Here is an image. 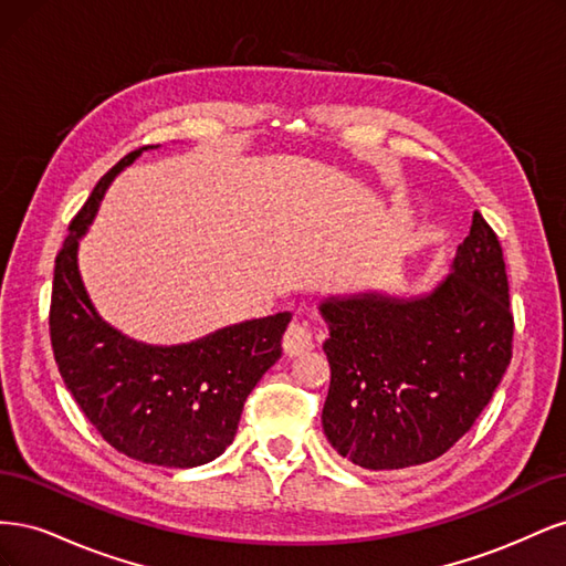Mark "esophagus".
I'll list each match as a JSON object with an SVG mask.
<instances>
[{
	"label": "esophagus",
	"instance_id": "esophagus-1",
	"mask_svg": "<svg viewBox=\"0 0 566 566\" xmlns=\"http://www.w3.org/2000/svg\"><path fill=\"white\" fill-rule=\"evenodd\" d=\"M318 345V333L314 328V323L295 318L287 325V331L283 335V349L287 356H300L304 352H310Z\"/></svg>",
	"mask_w": 566,
	"mask_h": 566
}]
</instances>
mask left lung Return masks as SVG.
I'll use <instances>...</instances> for the list:
<instances>
[{
    "label": "left lung",
    "mask_w": 566,
    "mask_h": 566,
    "mask_svg": "<svg viewBox=\"0 0 566 566\" xmlns=\"http://www.w3.org/2000/svg\"><path fill=\"white\" fill-rule=\"evenodd\" d=\"M321 314L331 323L323 432L366 470L413 468L447 453L482 416L512 358L503 248L479 212L451 276L430 295L328 300Z\"/></svg>",
    "instance_id": "1"
}]
</instances>
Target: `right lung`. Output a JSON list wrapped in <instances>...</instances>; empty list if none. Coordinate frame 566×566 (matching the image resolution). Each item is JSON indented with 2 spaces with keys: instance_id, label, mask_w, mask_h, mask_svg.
Returning a JSON list of instances; mask_svg holds the SVG:
<instances>
[{
  "instance_id": "obj_1",
  "label": "right lung",
  "mask_w": 566,
  "mask_h": 566,
  "mask_svg": "<svg viewBox=\"0 0 566 566\" xmlns=\"http://www.w3.org/2000/svg\"><path fill=\"white\" fill-rule=\"evenodd\" d=\"M144 153L101 177L56 254L49 335L65 387L113 449L148 465L196 468L233 441L248 394L281 358L290 314L229 325L191 345L150 347L94 312L77 271V241L108 184Z\"/></svg>"
}]
</instances>
